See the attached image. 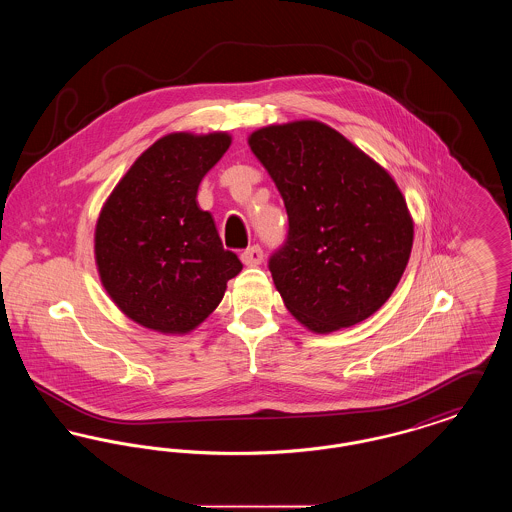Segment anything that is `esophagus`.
<instances>
[{"label": "esophagus", "instance_id": "1", "mask_svg": "<svg viewBox=\"0 0 512 512\" xmlns=\"http://www.w3.org/2000/svg\"><path fill=\"white\" fill-rule=\"evenodd\" d=\"M242 261L245 267H257L263 261V249L259 245H251L242 253Z\"/></svg>", "mask_w": 512, "mask_h": 512}]
</instances>
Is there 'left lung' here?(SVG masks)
Instances as JSON below:
<instances>
[{"instance_id":"1","label":"left lung","mask_w":512,"mask_h":512,"mask_svg":"<svg viewBox=\"0 0 512 512\" xmlns=\"http://www.w3.org/2000/svg\"><path fill=\"white\" fill-rule=\"evenodd\" d=\"M249 147L288 213V238L268 261L288 311L315 334L374 315L413 247L395 180L324 122L270 124L249 136Z\"/></svg>"}]
</instances>
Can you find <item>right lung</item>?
Returning <instances> with one entry per match:
<instances>
[{"label": "right lung", "mask_w": 512, "mask_h": 512, "mask_svg": "<svg viewBox=\"0 0 512 512\" xmlns=\"http://www.w3.org/2000/svg\"><path fill=\"white\" fill-rule=\"evenodd\" d=\"M232 138L226 132L163 136L134 161L96 224L99 278L122 313L163 334L209 317L242 263L222 247L197 188Z\"/></svg>", "instance_id": "1"}]
</instances>
